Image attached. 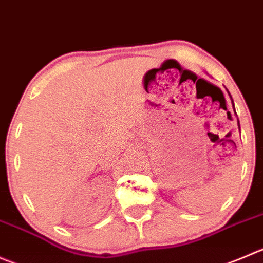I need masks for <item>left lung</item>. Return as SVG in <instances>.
<instances>
[{"mask_svg": "<svg viewBox=\"0 0 263 263\" xmlns=\"http://www.w3.org/2000/svg\"><path fill=\"white\" fill-rule=\"evenodd\" d=\"M228 92H229V91H228ZM229 95H230V93H229ZM230 98H231V96H230ZM231 100H233V99H231ZM233 105H234V103H233ZM234 110H235V108H234ZM238 124H239V121H238ZM239 128H240V126H239Z\"/></svg>", "mask_w": 263, "mask_h": 263, "instance_id": "8db88e82", "label": "left lung"}]
</instances>
